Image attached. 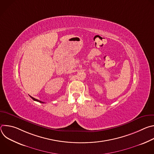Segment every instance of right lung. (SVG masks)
<instances>
[{
  "label": "right lung",
  "instance_id": "1",
  "mask_svg": "<svg viewBox=\"0 0 154 154\" xmlns=\"http://www.w3.org/2000/svg\"><path fill=\"white\" fill-rule=\"evenodd\" d=\"M30 97H31L33 100H35V101H37V102H40V103H44L43 102H42V101H41V100H38V99H35L34 97H32V96H30Z\"/></svg>",
  "mask_w": 154,
  "mask_h": 154
}]
</instances>
